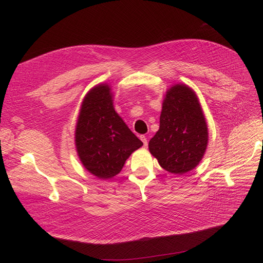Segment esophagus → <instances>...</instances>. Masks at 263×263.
<instances>
[{
	"mask_svg": "<svg viewBox=\"0 0 263 263\" xmlns=\"http://www.w3.org/2000/svg\"><path fill=\"white\" fill-rule=\"evenodd\" d=\"M140 139H141V141L144 142V146L145 147H147L148 146V139H147V136H145V135H141L140 136Z\"/></svg>",
	"mask_w": 263,
	"mask_h": 263,
	"instance_id": "obj_1",
	"label": "esophagus"
}]
</instances>
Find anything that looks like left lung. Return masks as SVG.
I'll list each match as a JSON object with an SVG mask.
<instances>
[{
  "label": "left lung",
  "mask_w": 263,
  "mask_h": 263,
  "mask_svg": "<svg viewBox=\"0 0 263 263\" xmlns=\"http://www.w3.org/2000/svg\"><path fill=\"white\" fill-rule=\"evenodd\" d=\"M209 141L208 125L195 92L185 84L166 91L160 127L149 141V151L164 170L183 174L200 163Z\"/></svg>",
  "instance_id": "1"
}]
</instances>
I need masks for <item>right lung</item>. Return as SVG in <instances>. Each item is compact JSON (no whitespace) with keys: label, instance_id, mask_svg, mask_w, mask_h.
Here are the masks:
<instances>
[{"label":"right lung","instance_id":"1","mask_svg":"<svg viewBox=\"0 0 263 263\" xmlns=\"http://www.w3.org/2000/svg\"><path fill=\"white\" fill-rule=\"evenodd\" d=\"M108 84L94 86L85 95L76 126V148L84 168L99 179L121 172L127 159L142 146L115 112Z\"/></svg>","mask_w":263,"mask_h":263}]
</instances>
